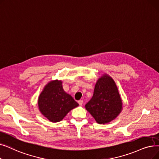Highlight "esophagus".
Returning a JSON list of instances; mask_svg holds the SVG:
<instances>
[{
	"mask_svg": "<svg viewBox=\"0 0 159 159\" xmlns=\"http://www.w3.org/2000/svg\"><path fill=\"white\" fill-rule=\"evenodd\" d=\"M78 102H79V105L82 106V104H83V101H82V100H79V101H78Z\"/></svg>",
	"mask_w": 159,
	"mask_h": 159,
	"instance_id": "obj_1",
	"label": "esophagus"
}]
</instances>
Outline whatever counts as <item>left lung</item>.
<instances>
[{"instance_id":"obj_1","label":"left lung","mask_w":159,"mask_h":159,"mask_svg":"<svg viewBox=\"0 0 159 159\" xmlns=\"http://www.w3.org/2000/svg\"><path fill=\"white\" fill-rule=\"evenodd\" d=\"M122 105L114 80L104 74L97 81L93 97L85 107L97 123L105 124L114 120L120 114Z\"/></svg>"}]
</instances>
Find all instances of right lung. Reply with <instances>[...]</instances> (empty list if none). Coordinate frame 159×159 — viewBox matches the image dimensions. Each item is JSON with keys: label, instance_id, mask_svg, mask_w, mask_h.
I'll return each mask as SVG.
<instances>
[{"label": "right lung", "instance_id": "1", "mask_svg": "<svg viewBox=\"0 0 159 159\" xmlns=\"http://www.w3.org/2000/svg\"><path fill=\"white\" fill-rule=\"evenodd\" d=\"M38 105L41 113L53 123L62 120L70 110L79 106L64 90L62 82L58 80H52L44 87L39 96Z\"/></svg>", "mask_w": 159, "mask_h": 159}]
</instances>
